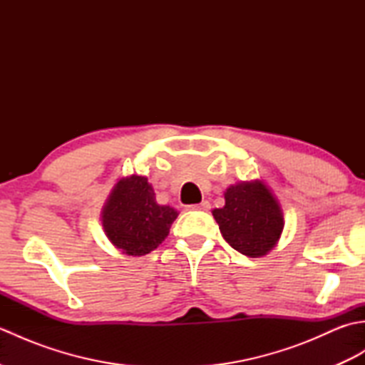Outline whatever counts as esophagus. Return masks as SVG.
Segmentation results:
<instances>
[{
  "mask_svg": "<svg viewBox=\"0 0 365 365\" xmlns=\"http://www.w3.org/2000/svg\"><path fill=\"white\" fill-rule=\"evenodd\" d=\"M208 208H210V204L207 202V200H202V202L197 204V205H188L187 210H200V212H207Z\"/></svg>",
  "mask_w": 365,
  "mask_h": 365,
  "instance_id": "obj_1",
  "label": "esophagus"
}]
</instances>
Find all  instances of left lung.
<instances>
[{
	"mask_svg": "<svg viewBox=\"0 0 365 365\" xmlns=\"http://www.w3.org/2000/svg\"><path fill=\"white\" fill-rule=\"evenodd\" d=\"M226 205L213 210L224 240L250 257L265 255L281 237L284 218L281 207L262 182L238 183L230 187Z\"/></svg>",
	"mask_w": 365,
	"mask_h": 365,
	"instance_id": "obj_1",
	"label": "left lung"
}]
</instances>
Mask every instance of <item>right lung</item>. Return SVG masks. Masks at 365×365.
<instances>
[{
	"label": "right lung",
	"instance_id": "right-lung-1",
	"mask_svg": "<svg viewBox=\"0 0 365 365\" xmlns=\"http://www.w3.org/2000/svg\"><path fill=\"white\" fill-rule=\"evenodd\" d=\"M177 212L158 205L145 177L131 175L115 185L103 207L102 221L106 237L128 255H145L169 234Z\"/></svg>",
	"mask_w": 365,
	"mask_h": 365
}]
</instances>
